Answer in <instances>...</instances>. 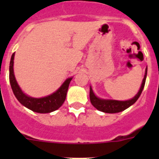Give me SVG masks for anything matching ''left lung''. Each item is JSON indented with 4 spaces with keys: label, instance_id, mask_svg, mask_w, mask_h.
Listing matches in <instances>:
<instances>
[{
    "label": "left lung",
    "instance_id": "8db88e82",
    "mask_svg": "<svg viewBox=\"0 0 159 159\" xmlns=\"http://www.w3.org/2000/svg\"><path fill=\"white\" fill-rule=\"evenodd\" d=\"M147 67L146 68L145 75L144 78L142 82L141 87L138 93L134 95L132 99H128V100L121 101V100H115V99H101L99 97L96 96L94 93L92 87L90 86V100L92 104L96 108L97 110L100 111L105 112V113H118V112H121L123 111L126 110L127 108L133 105L138 99L139 98L142 92H143L144 86H145L146 79H147Z\"/></svg>",
    "mask_w": 159,
    "mask_h": 159
}]
</instances>
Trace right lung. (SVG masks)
I'll return each mask as SVG.
<instances>
[{
	"label": "right lung",
	"instance_id": "obj_1",
	"mask_svg": "<svg viewBox=\"0 0 159 159\" xmlns=\"http://www.w3.org/2000/svg\"><path fill=\"white\" fill-rule=\"evenodd\" d=\"M14 56L15 53L12 55L9 64V81H10L11 88L14 95L16 96L17 100L25 107L29 108V110L37 113H50L57 110L62 106L65 101L67 95V89L69 87V84L72 80V77L67 78L61 86L55 92L51 95H47L42 98H34L24 93V92L20 88L15 78L13 71Z\"/></svg>",
	"mask_w": 159,
	"mask_h": 159
}]
</instances>
